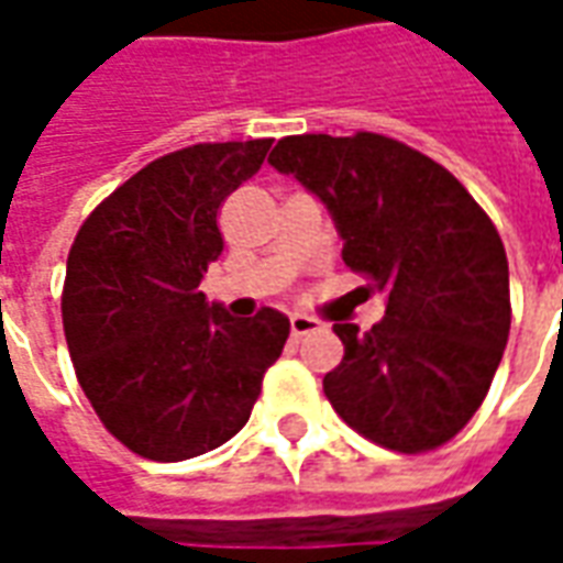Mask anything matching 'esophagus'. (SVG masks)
Instances as JSON below:
<instances>
[{"label": "esophagus", "mask_w": 563, "mask_h": 563, "mask_svg": "<svg viewBox=\"0 0 563 563\" xmlns=\"http://www.w3.org/2000/svg\"><path fill=\"white\" fill-rule=\"evenodd\" d=\"M319 322L313 317H307V313H292L289 317V331H292V338H305L310 331H317Z\"/></svg>", "instance_id": "1"}]
</instances>
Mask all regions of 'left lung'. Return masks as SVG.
I'll return each instance as SVG.
<instances>
[{"mask_svg": "<svg viewBox=\"0 0 563 563\" xmlns=\"http://www.w3.org/2000/svg\"><path fill=\"white\" fill-rule=\"evenodd\" d=\"M268 162L325 205L343 262L374 277L386 317L334 322L343 362L322 389L379 446L424 452L479 410L509 338L500 234L452 174L401 141L289 135Z\"/></svg>", "mask_w": 563, "mask_h": 563, "instance_id": "obj_1", "label": "left lung"}]
</instances>
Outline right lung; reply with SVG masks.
Returning a JSON list of instances; mask_svg holds the SVG:
<instances>
[{"mask_svg": "<svg viewBox=\"0 0 563 563\" xmlns=\"http://www.w3.org/2000/svg\"><path fill=\"white\" fill-rule=\"evenodd\" d=\"M271 139L196 144L150 162L80 225L63 289L75 374L104 428L150 461L232 440L283 353L289 319H238L198 283L222 253L217 213Z\"/></svg>", "mask_w": 563, "mask_h": 563, "instance_id": "add662e5", "label": "right lung"}]
</instances>
